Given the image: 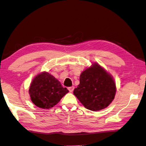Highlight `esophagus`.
I'll use <instances>...</instances> for the list:
<instances>
[{"mask_svg":"<svg viewBox=\"0 0 146 146\" xmlns=\"http://www.w3.org/2000/svg\"><path fill=\"white\" fill-rule=\"evenodd\" d=\"M74 88L73 86H71V87L68 88V90H69V91H70V93H72L73 91V90H74Z\"/></svg>","mask_w":146,"mask_h":146,"instance_id":"obj_1","label":"esophagus"}]
</instances>
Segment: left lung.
I'll return each mask as SVG.
<instances>
[{
  "mask_svg": "<svg viewBox=\"0 0 146 146\" xmlns=\"http://www.w3.org/2000/svg\"><path fill=\"white\" fill-rule=\"evenodd\" d=\"M116 93L113 76L96 62H92L81 73L80 84L73 94L86 109L97 111L112 103Z\"/></svg>",
  "mask_w": 146,
  "mask_h": 146,
  "instance_id": "obj_1",
  "label": "left lung"
}]
</instances>
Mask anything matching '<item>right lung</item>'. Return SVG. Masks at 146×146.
Here are the masks:
<instances>
[{"label":"right lung","instance_id":"1","mask_svg":"<svg viewBox=\"0 0 146 146\" xmlns=\"http://www.w3.org/2000/svg\"><path fill=\"white\" fill-rule=\"evenodd\" d=\"M69 91L47 72H42L33 78L29 93L32 102L42 109H50L58 103Z\"/></svg>","mask_w":146,"mask_h":146}]
</instances>
